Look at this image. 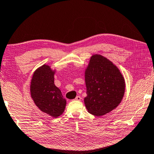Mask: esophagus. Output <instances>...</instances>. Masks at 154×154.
Segmentation results:
<instances>
[{"instance_id": "esophagus-1", "label": "esophagus", "mask_w": 154, "mask_h": 154, "mask_svg": "<svg viewBox=\"0 0 154 154\" xmlns=\"http://www.w3.org/2000/svg\"><path fill=\"white\" fill-rule=\"evenodd\" d=\"M81 99H82L81 97H80L79 96H77V97H76V98H75V100H78V101H79V100H81Z\"/></svg>"}]
</instances>
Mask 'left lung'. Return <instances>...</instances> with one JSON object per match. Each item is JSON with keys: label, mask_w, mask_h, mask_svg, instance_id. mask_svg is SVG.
<instances>
[{"label": "left lung", "mask_w": 154, "mask_h": 154, "mask_svg": "<svg viewBox=\"0 0 154 154\" xmlns=\"http://www.w3.org/2000/svg\"><path fill=\"white\" fill-rule=\"evenodd\" d=\"M84 104L90 114L105 115L118 107L123 98L125 83L119 69L100 54L91 56L85 72Z\"/></svg>", "instance_id": "1"}]
</instances>
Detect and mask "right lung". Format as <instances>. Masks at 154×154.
<instances>
[{"mask_svg": "<svg viewBox=\"0 0 154 154\" xmlns=\"http://www.w3.org/2000/svg\"><path fill=\"white\" fill-rule=\"evenodd\" d=\"M55 73L56 70L44 64L33 72L30 86L31 96L35 105L53 118L61 115L66 105V100L54 84Z\"/></svg>", "mask_w": 154, "mask_h": 154, "instance_id": "right-lung-1", "label": "right lung"}]
</instances>
